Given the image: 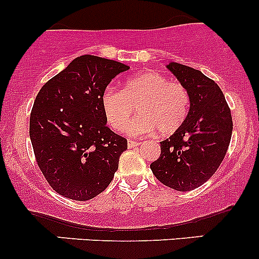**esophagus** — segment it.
Returning a JSON list of instances; mask_svg holds the SVG:
<instances>
[{
  "mask_svg": "<svg viewBox=\"0 0 259 259\" xmlns=\"http://www.w3.org/2000/svg\"><path fill=\"white\" fill-rule=\"evenodd\" d=\"M138 145H140V143L137 142V140H129V142H127V146H129L130 149L135 148V146H138Z\"/></svg>",
  "mask_w": 259,
  "mask_h": 259,
  "instance_id": "1",
  "label": "esophagus"
}]
</instances>
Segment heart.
Instances as JSON below:
<instances>
[{"label":"heart","mask_w":259,"mask_h":259,"mask_svg":"<svg viewBox=\"0 0 259 259\" xmlns=\"http://www.w3.org/2000/svg\"><path fill=\"white\" fill-rule=\"evenodd\" d=\"M104 114L114 130H122L134 111L139 115L127 125L132 135H170L184 124L189 113L187 89L156 71H143L129 77L122 90L109 88L101 98Z\"/></svg>","instance_id":"heart-1"}]
</instances>
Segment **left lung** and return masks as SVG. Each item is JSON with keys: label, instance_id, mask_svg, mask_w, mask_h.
I'll return each instance as SVG.
<instances>
[{"label": "left lung", "instance_id": "obj_1", "mask_svg": "<svg viewBox=\"0 0 259 259\" xmlns=\"http://www.w3.org/2000/svg\"><path fill=\"white\" fill-rule=\"evenodd\" d=\"M166 67L189 93V113L184 124L160 142V156L150 169L166 187L189 192L219 168L231 143L233 121L226 98L213 80L178 62Z\"/></svg>", "mask_w": 259, "mask_h": 259}]
</instances>
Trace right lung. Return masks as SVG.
Returning <instances> with one entry per match:
<instances>
[{"instance_id": "right-lung-1", "label": "right lung", "mask_w": 259, "mask_h": 259, "mask_svg": "<svg viewBox=\"0 0 259 259\" xmlns=\"http://www.w3.org/2000/svg\"><path fill=\"white\" fill-rule=\"evenodd\" d=\"M126 70L121 62L82 55L38 91L30 116L31 143L44 177L62 197L93 199L113 180L127 142L106 125L101 98Z\"/></svg>"}]
</instances>
